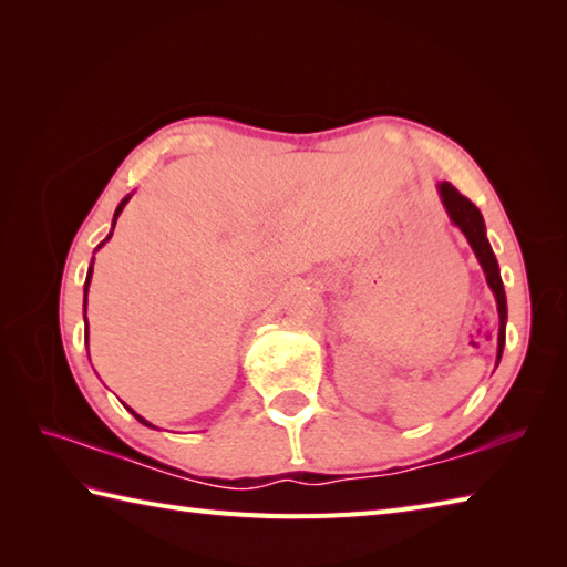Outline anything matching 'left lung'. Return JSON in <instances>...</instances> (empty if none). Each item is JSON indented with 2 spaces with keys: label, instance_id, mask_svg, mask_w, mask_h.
<instances>
[{
  "label": "left lung",
  "instance_id": "obj_1",
  "mask_svg": "<svg viewBox=\"0 0 567 567\" xmlns=\"http://www.w3.org/2000/svg\"><path fill=\"white\" fill-rule=\"evenodd\" d=\"M439 197L443 202V209L449 214V219L461 228L463 236L467 238L470 248H473L475 258L480 262V268L485 272V280L489 285L492 295L497 299V315H499V333H497V363L504 351V336H507V295H504V285H502V275H499V265L495 252H492V246L487 240V228L485 219L480 209L467 197H463L451 183H439Z\"/></svg>",
  "mask_w": 567,
  "mask_h": 567
}]
</instances>
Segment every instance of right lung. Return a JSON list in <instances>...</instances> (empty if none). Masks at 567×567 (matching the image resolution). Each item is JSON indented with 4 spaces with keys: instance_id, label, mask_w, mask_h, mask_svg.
<instances>
[{
    "instance_id": "1",
    "label": "right lung",
    "mask_w": 567,
    "mask_h": 567,
    "mask_svg": "<svg viewBox=\"0 0 567 567\" xmlns=\"http://www.w3.org/2000/svg\"><path fill=\"white\" fill-rule=\"evenodd\" d=\"M128 199H131V195H126V197H124L122 202H118V207H116V212H114V219H112V231H110V236H106V238L102 240V244L97 246V250H100V248H102V246L106 244V240H110V238H112V234H114V226H116V219H118V214H122V212H124V207H126V202H128ZM92 262H94V258H92ZM90 280H92V265H90V270H87V280H84V309H87V290H90ZM84 321H87V317H84ZM126 409H128V406H126ZM128 412H131V414H134V416H136V419L141 421V424H143V426H151V429H155V426L151 424V421H146V419H143V416H138V414L134 412V409H128Z\"/></svg>"
}]
</instances>
